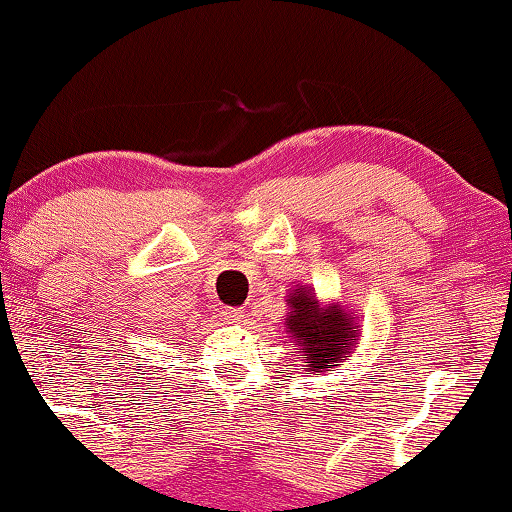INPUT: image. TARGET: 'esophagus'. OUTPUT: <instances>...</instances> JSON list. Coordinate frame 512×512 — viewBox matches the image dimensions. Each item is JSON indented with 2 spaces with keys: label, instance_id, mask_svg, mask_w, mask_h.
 Masks as SVG:
<instances>
[{
  "label": "esophagus",
  "instance_id": "34e87169",
  "mask_svg": "<svg viewBox=\"0 0 512 512\" xmlns=\"http://www.w3.org/2000/svg\"><path fill=\"white\" fill-rule=\"evenodd\" d=\"M227 317L234 319V322H243V317H246V315H243L241 308H232L230 312H227Z\"/></svg>",
  "mask_w": 512,
  "mask_h": 512
}]
</instances>
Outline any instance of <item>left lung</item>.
<instances>
[{
  "instance_id": "8db88e82",
  "label": "left lung",
  "mask_w": 512,
  "mask_h": 512,
  "mask_svg": "<svg viewBox=\"0 0 512 512\" xmlns=\"http://www.w3.org/2000/svg\"><path fill=\"white\" fill-rule=\"evenodd\" d=\"M289 308L292 312L287 315V329L289 338L296 340L301 347V358L305 365V375L312 370L322 372L329 368L331 363H342L347 358V349L356 345V331L354 319L347 315L345 310L331 308L319 310L317 301L312 299L310 292H296L289 299Z\"/></svg>"
}]
</instances>
